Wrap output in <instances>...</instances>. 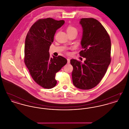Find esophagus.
Wrapping results in <instances>:
<instances>
[{
    "instance_id": "esophagus-1",
    "label": "esophagus",
    "mask_w": 129,
    "mask_h": 129,
    "mask_svg": "<svg viewBox=\"0 0 129 129\" xmlns=\"http://www.w3.org/2000/svg\"><path fill=\"white\" fill-rule=\"evenodd\" d=\"M67 63L68 64H70V59L69 58H67Z\"/></svg>"
}]
</instances>
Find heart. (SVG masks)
I'll list each match as a JSON object with an SVG mask.
<instances>
[{"mask_svg": "<svg viewBox=\"0 0 129 129\" xmlns=\"http://www.w3.org/2000/svg\"><path fill=\"white\" fill-rule=\"evenodd\" d=\"M67 31L68 34H70L73 33H76L77 34V29L71 25H68L67 27Z\"/></svg>", "mask_w": 129, "mask_h": 129, "instance_id": "obj_1", "label": "heart"}]
</instances>
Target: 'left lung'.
Segmentation results:
<instances>
[{"label":"left lung","instance_id":"1","mask_svg":"<svg viewBox=\"0 0 129 129\" xmlns=\"http://www.w3.org/2000/svg\"><path fill=\"white\" fill-rule=\"evenodd\" d=\"M83 27L81 44L83 50L79 53L86 58L83 64L76 59L70 61L73 67L74 85L81 89H90L103 79L110 63L111 43L110 36L104 26L93 18H82Z\"/></svg>","mask_w":129,"mask_h":129}]
</instances>
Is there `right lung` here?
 <instances>
[{"instance_id": "obj_1", "label": "right lung", "mask_w": 129, "mask_h": 129, "mask_svg": "<svg viewBox=\"0 0 129 129\" xmlns=\"http://www.w3.org/2000/svg\"><path fill=\"white\" fill-rule=\"evenodd\" d=\"M65 23L51 18L40 19L31 26L25 38L24 62L34 81L44 88L55 86V74L67 62L58 55L50 57L49 48L55 32Z\"/></svg>"}]
</instances>
